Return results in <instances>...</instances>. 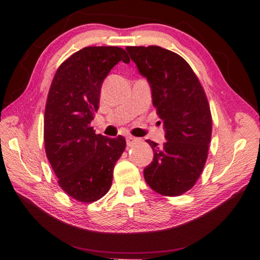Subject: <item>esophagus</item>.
Listing matches in <instances>:
<instances>
[{
	"label": "esophagus",
	"mask_w": 260,
	"mask_h": 260,
	"mask_svg": "<svg viewBox=\"0 0 260 260\" xmlns=\"http://www.w3.org/2000/svg\"><path fill=\"white\" fill-rule=\"evenodd\" d=\"M136 141H138V139L134 138V136H132V135H128V136H127V138H126V143H127V146H128V147L134 146Z\"/></svg>",
	"instance_id": "34e87169"
}]
</instances>
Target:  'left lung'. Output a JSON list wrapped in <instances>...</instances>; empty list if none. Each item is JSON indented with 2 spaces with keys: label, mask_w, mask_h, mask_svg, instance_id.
<instances>
[{
  "label": "left lung",
  "mask_w": 260,
  "mask_h": 260,
  "mask_svg": "<svg viewBox=\"0 0 260 260\" xmlns=\"http://www.w3.org/2000/svg\"><path fill=\"white\" fill-rule=\"evenodd\" d=\"M126 50L150 85L167 140L161 147L147 140L153 159L143 171L144 179L162 196H180L193 187L208 158L212 117L205 91L190 65L175 52L158 46Z\"/></svg>",
  "instance_id": "8db88e82"
}]
</instances>
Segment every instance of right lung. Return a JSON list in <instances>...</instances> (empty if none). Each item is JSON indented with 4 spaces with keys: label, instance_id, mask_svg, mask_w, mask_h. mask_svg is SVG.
Listing matches in <instances>:
<instances>
[{
    "label": "right lung",
    "instance_id": "add662e5",
    "mask_svg": "<svg viewBox=\"0 0 260 260\" xmlns=\"http://www.w3.org/2000/svg\"><path fill=\"white\" fill-rule=\"evenodd\" d=\"M129 63L119 47H86L60 64L52 79L45 110V149L63 190L82 203L96 202L112 184L113 167L126 148L116 139L95 134L90 126L101 88L111 69Z\"/></svg>",
    "mask_w": 260,
    "mask_h": 260
}]
</instances>
